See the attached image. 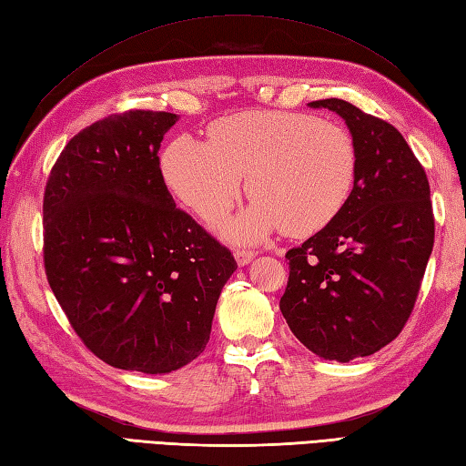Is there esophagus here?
<instances>
[{"instance_id":"1","label":"esophagus","mask_w":466,"mask_h":466,"mask_svg":"<svg viewBox=\"0 0 466 466\" xmlns=\"http://www.w3.org/2000/svg\"><path fill=\"white\" fill-rule=\"evenodd\" d=\"M254 257H257V254H254L252 250H236L234 252V258H236V262L240 264V267H246V264H250L254 260Z\"/></svg>"}]
</instances>
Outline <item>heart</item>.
Instances as JSON below:
<instances>
[{
  "instance_id": "1",
  "label": "heart",
  "mask_w": 466,
  "mask_h": 466,
  "mask_svg": "<svg viewBox=\"0 0 466 466\" xmlns=\"http://www.w3.org/2000/svg\"><path fill=\"white\" fill-rule=\"evenodd\" d=\"M208 141L177 137L161 155L171 194L214 224L238 202L248 177L254 204L224 226L234 242L282 232H321L350 202L358 147L348 127L307 113L242 111L209 125Z\"/></svg>"
}]
</instances>
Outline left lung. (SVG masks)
Returning <instances> with one entry per match:
<instances>
[{
	"mask_svg": "<svg viewBox=\"0 0 466 466\" xmlns=\"http://www.w3.org/2000/svg\"><path fill=\"white\" fill-rule=\"evenodd\" d=\"M309 106L348 125L358 179L341 214L287 252L280 313L309 351L345 363L386 348L412 313L434 246L431 186L396 127L341 98Z\"/></svg>",
	"mask_w": 466,
	"mask_h": 466,
	"instance_id": "obj_1",
	"label": "left lung"
}]
</instances>
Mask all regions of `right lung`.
<instances>
[{
    "instance_id": "obj_1",
    "label": "right lung",
    "mask_w": 466,
    "mask_h": 466,
    "mask_svg": "<svg viewBox=\"0 0 466 466\" xmlns=\"http://www.w3.org/2000/svg\"><path fill=\"white\" fill-rule=\"evenodd\" d=\"M173 113L113 115L72 137L44 194V267L96 358L169 373L206 350L230 250L176 208L159 167Z\"/></svg>"
}]
</instances>
